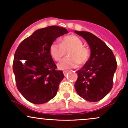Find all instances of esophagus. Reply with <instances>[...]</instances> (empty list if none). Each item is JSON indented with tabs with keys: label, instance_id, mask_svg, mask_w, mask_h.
Listing matches in <instances>:
<instances>
[{
	"label": "esophagus",
	"instance_id": "34e87169",
	"mask_svg": "<svg viewBox=\"0 0 128 128\" xmlns=\"http://www.w3.org/2000/svg\"><path fill=\"white\" fill-rule=\"evenodd\" d=\"M67 72H68L67 71H63V73H64V76H66V74H67Z\"/></svg>",
	"mask_w": 128,
	"mask_h": 128
}]
</instances>
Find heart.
Masks as SVG:
<instances>
[{
	"mask_svg": "<svg viewBox=\"0 0 128 128\" xmlns=\"http://www.w3.org/2000/svg\"><path fill=\"white\" fill-rule=\"evenodd\" d=\"M50 53L56 61H60L68 52L69 57L63 59L58 67L61 70H66L84 65L90 58V52L87 48L84 46L83 42L75 35L64 36L61 43L54 42L50 46Z\"/></svg>",
	"mask_w": 128,
	"mask_h": 128,
	"instance_id": "1",
	"label": "heart"
}]
</instances>
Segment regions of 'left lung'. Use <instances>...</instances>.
<instances>
[{
    "mask_svg": "<svg viewBox=\"0 0 128 128\" xmlns=\"http://www.w3.org/2000/svg\"><path fill=\"white\" fill-rule=\"evenodd\" d=\"M74 32L86 40L91 50L88 61L77 71L74 88L84 99L98 102L112 89L117 61L111 49L96 36L86 31Z\"/></svg>",
    "mask_w": 128,
    "mask_h": 128,
    "instance_id": "8db88e82",
    "label": "left lung"
}]
</instances>
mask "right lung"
<instances>
[{
	"label": "right lung",
	"instance_id": "obj_1",
	"mask_svg": "<svg viewBox=\"0 0 128 128\" xmlns=\"http://www.w3.org/2000/svg\"><path fill=\"white\" fill-rule=\"evenodd\" d=\"M67 33L64 28L48 26L36 30L17 48L12 65L16 86L29 102L44 104L56 94L64 76L56 70L49 49L57 38Z\"/></svg>",
	"mask_w": 128,
	"mask_h": 128
}]
</instances>
